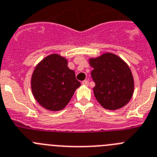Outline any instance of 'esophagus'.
Segmentation results:
<instances>
[{
    "label": "esophagus",
    "mask_w": 157,
    "mask_h": 157,
    "mask_svg": "<svg viewBox=\"0 0 157 157\" xmlns=\"http://www.w3.org/2000/svg\"><path fill=\"white\" fill-rule=\"evenodd\" d=\"M82 84H83V85L87 86V85H88V84H89V82H88V80H84V81L82 82Z\"/></svg>",
    "instance_id": "obj_1"
}]
</instances>
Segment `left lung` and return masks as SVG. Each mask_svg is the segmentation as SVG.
<instances>
[{
    "mask_svg": "<svg viewBox=\"0 0 157 157\" xmlns=\"http://www.w3.org/2000/svg\"><path fill=\"white\" fill-rule=\"evenodd\" d=\"M90 64L94 69V94L101 106L114 110L126 105L134 91L133 77L128 65L111 53L91 59Z\"/></svg>",
    "mask_w": 157,
    "mask_h": 157,
    "instance_id": "left-lung-1",
    "label": "left lung"
}]
</instances>
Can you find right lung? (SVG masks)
Segmentation results:
<instances>
[{
	"instance_id": "right-lung-1",
	"label": "right lung",
	"mask_w": 157,
	"mask_h": 157,
	"mask_svg": "<svg viewBox=\"0 0 157 157\" xmlns=\"http://www.w3.org/2000/svg\"><path fill=\"white\" fill-rule=\"evenodd\" d=\"M80 83L67 66V60L51 55L36 66L31 80V88L36 101L45 109L58 111L65 108Z\"/></svg>"
}]
</instances>
